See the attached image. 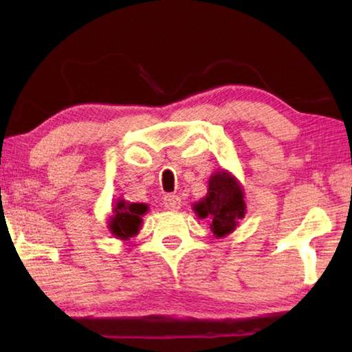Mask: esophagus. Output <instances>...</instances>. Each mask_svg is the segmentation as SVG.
<instances>
[{
  "label": "esophagus",
  "mask_w": 352,
  "mask_h": 352,
  "mask_svg": "<svg viewBox=\"0 0 352 352\" xmlns=\"http://www.w3.org/2000/svg\"><path fill=\"white\" fill-rule=\"evenodd\" d=\"M163 206L168 208V210H178L182 206V199L177 195H164L163 198Z\"/></svg>",
  "instance_id": "obj_1"
}]
</instances>
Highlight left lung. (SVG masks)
Instances as JSON below:
<instances>
[{
  "mask_svg": "<svg viewBox=\"0 0 352 352\" xmlns=\"http://www.w3.org/2000/svg\"><path fill=\"white\" fill-rule=\"evenodd\" d=\"M245 192L237 178L227 169H219L208 178L207 195L193 203V212L198 219L210 221L214 237H226L236 230L245 218Z\"/></svg>",
  "mask_w": 352,
  "mask_h": 352,
  "instance_id": "1",
  "label": "left lung"
}]
</instances>
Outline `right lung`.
Returning a JSON list of instances; mask_svg holds the SVG:
<instances>
[{"label": "right lung", "mask_w": 352, "mask_h": 352, "mask_svg": "<svg viewBox=\"0 0 352 352\" xmlns=\"http://www.w3.org/2000/svg\"><path fill=\"white\" fill-rule=\"evenodd\" d=\"M148 204L144 203H129L122 198H118L111 208V216L109 218V231L116 239L130 241V237L136 236L142 227V216L148 212Z\"/></svg>", "instance_id": "add662e5"}]
</instances>
